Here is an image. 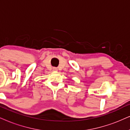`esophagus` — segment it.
Returning a JSON list of instances; mask_svg holds the SVG:
<instances>
[{"label": "esophagus", "mask_w": 130, "mask_h": 130, "mask_svg": "<svg viewBox=\"0 0 130 130\" xmlns=\"http://www.w3.org/2000/svg\"><path fill=\"white\" fill-rule=\"evenodd\" d=\"M53 70H54V71H56V70H57V68H53Z\"/></svg>", "instance_id": "1"}]
</instances>
